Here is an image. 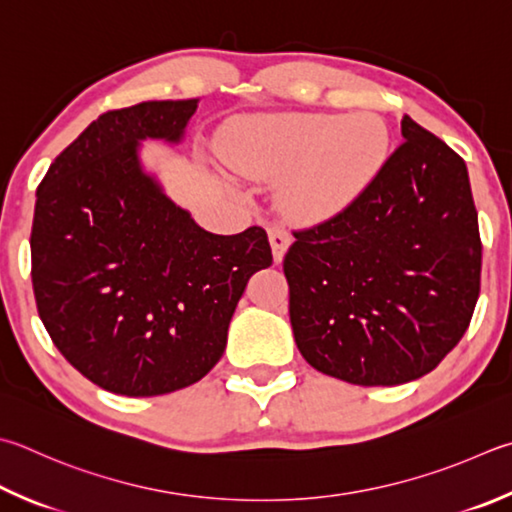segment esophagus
Returning <instances> with one entry per match:
<instances>
[{
	"mask_svg": "<svg viewBox=\"0 0 512 512\" xmlns=\"http://www.w3.org/2000/svg\"><path fill=\"white\" fill-rule=\"evenodd\" d=\"M268 241H271V248H273V259L275 262H282L288 246H291V235L280 226H271L268 228Z\"/></svg>",
	"mask_w": 512,
	"mask_h": 512,
	"instance_id": "34e87169",
	"label": "esophagus"
}]
</instances>
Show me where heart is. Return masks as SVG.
<instances>
[{"mask_svg": "<svg viewBox=\"0 0 512 512\" xmlns=\"http://www.w3.org/2000/svg\"><path fill=\"white\" fill-rule=\"evenodd\" d=\"M392 134L360 114H257L221 136V156L246 179L280 184V206L297 221H324L349 208L385 170Z\"/></svg>", "mask_w": 512, "mask_h": 512, "instance_id": "obj_1", "label": "heart"}]
</instances>
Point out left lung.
<instances>
[{"label":"left lung","mask_w":512,"mask_h":512,"mask_svg":"<svg viewBox=\"0 0 512 512\" xmlns=\"http://www.w3.org/2000/svg\"><path fill=\"white\" fill-rule=\"evenodd\" d=\"M365 194L293 232L284 257L295 345L362 387L421 378L459 345L479 300L481 239L468 167L410 116Z\"/></svg>","instance_id":"obj_1"}]
</instances>
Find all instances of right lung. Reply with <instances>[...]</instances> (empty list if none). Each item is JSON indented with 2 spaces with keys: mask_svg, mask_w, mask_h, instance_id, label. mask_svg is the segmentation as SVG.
<instances>
[{
  "mask_svg": "<svg viewBox=\"0 0 512 512\" xmlns=\"http://www.w3.org/2000/svg\"><path fill=\"white\" fill-rule=\"evenodd\" d=\"M199 100L107 111L37 188L31 277L53 345L91 383L159 396L224 356L250 275L273 264L266 230H203L141 163L147 138L179 145Z\"/></svg>",
  "mask_w": 512,
  "mask_h": 512,
  "instance_id": "1",
  "label": "right lung"
}]
</instances>
